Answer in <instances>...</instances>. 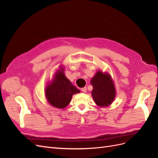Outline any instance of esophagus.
I'll list each match as a JSON object with an SVG mask.
<instances>
[{
    "mask_svg": "<svg viewBox=\"0 0 158 158\" xmlns=\"http://www.w3.org/2000/svg\"><path fill=\"white\" fill-rule=\"evenodd\" d=\"M81 91H82V92H84V93H85V92H86V91H87V88H86V87L82 88V89H81Z\"/></svg>",
    "mask_w": 158,
    "mask_h": 158,
    "instance_id": "obj_1",
    "label": "esophagus"
}]
</instances>
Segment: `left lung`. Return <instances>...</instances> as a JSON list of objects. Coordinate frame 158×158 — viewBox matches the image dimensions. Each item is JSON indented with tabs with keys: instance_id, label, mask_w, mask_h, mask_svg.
<instances>
[{
	"instance_id": "obj_1",
	"label": "left lung",
	"mask_w": 158,
	"mask_h": 158,
	"mask_svg": "<svg viewBox=\"0 0 158 158\" xmlns=\"http://www.w3.org/2000/svg\"><path fill=\"white\" fill-rule=\"evenodd\" d=\"M93 85L92 95L95 103L99 107H107L114 101L116 90L113 81L108 73L98 71L91 80Z\"/></svg>"
}]
</instances>
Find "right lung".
I'll use <instances>...</instances> for the list:
<instances>
[{"mask_svg": "<svg viewBox=\"0 0 158 158\" xmlns=\"http://www.w3.org/2000/svg\"><path fill=\"white\" fill-rule=\"evenodd\" d=\"M80 92L66 77L63 68L60 67V70L55 74L52 82L47 85L45 96L52 106L63 109L70 103L73 95Z\"/></svg>", "mask_w": 158, "mask_h": 158, "instance_id": "add662e5", "label": "right lung"}]
</instances>
